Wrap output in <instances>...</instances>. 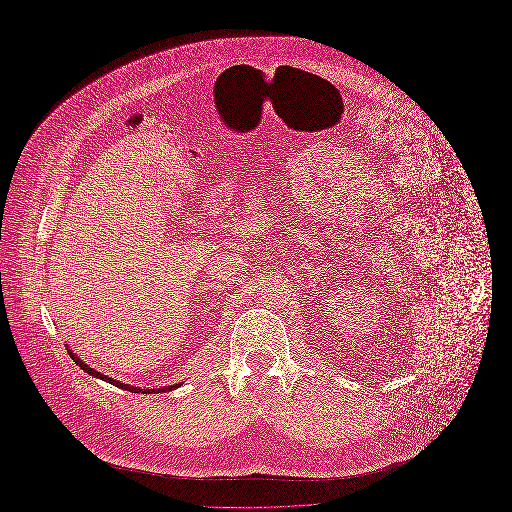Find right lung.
Here are the masks:
<instances>
[{
  "instance_id": "right-lung-1",
  "label": "right lung",
  "mask_w": 512,
  "mask_h": 512,
  "mask_svg": "<svg viewBox=\"0 0 512 512\" xmlns=\"http://www.w3.org/2000/svg\"><path fill=\"white\" fill-rule=\"evenodd\" d=\"M67 349H69V355H71V359H73L76 365L80 366L84 372H88L90 376H94V378H99V380H103V382H107V384H111V386H117V388H121V390L132 391V393H161V391H172L174 388H180L182 386V382L180 384H172V386H165V388H153V390H149V388H136V386H130V384H122L119 380H113V378H109V376H105V374H101L98 372L96 368H92L90 365H86L82 359H78V355L73 353V349L67 345Z\"/></svg>"
}]
</instances>
